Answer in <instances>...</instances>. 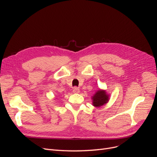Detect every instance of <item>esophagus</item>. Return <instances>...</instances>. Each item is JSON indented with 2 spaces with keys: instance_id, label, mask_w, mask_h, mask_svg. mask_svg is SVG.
<instances>
[{
  "instance_id": "1",
  "label": "esophagus",
  "mask_w": 157,
  "mask_h": 157,
  "mask_svg": "<svg viewBox=\"0 0 157 157\" xmlns=\"http://www.w3.org/2000/svg\"><path fill=\"white\" fill-rule=\"evenodd\" d=\"M73 93H75V94H78V93L80 92V90H79V88H77V87H75V88H74V89H73Z\"/></svg>"
}]
</instances>
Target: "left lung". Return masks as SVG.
<instances>
[{"label":"left lung","instance_id":"obj_1","mask_svg":"<svg viewBox=\"0 0 157 157\" xmlns=\"http://www.w3.org/2000/svg\"><path fill=\"white\" fill-rule=\"evenodd\" d=\"M92 105L96 107H101L109 101V94L105 90L99 89L92 96Z\"/></svg>","mask_w":157,"mask_h":157}]
</instances>
